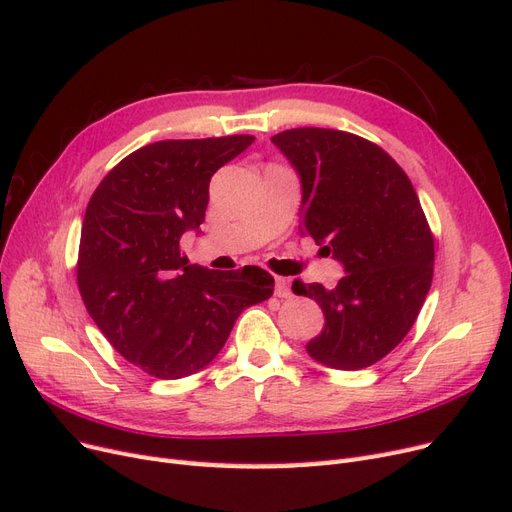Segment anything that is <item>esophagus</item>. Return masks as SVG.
I'll return each mask as SVG.
<instances>
[{
    "label": "esophagus",
    "instance_id": "esophagus-1",
    "mask_svg": "<svg viewBox=\"0 0 512 512\" xmlns=\"http://www.w3.org/2000/svg\"><path fill=\"white\" fill-rule=\"evenodd\" d=\"M275 297L280 299H290L292 297V290L286 277H275Z\"/></svg>",
    "mask_w": 512,
    "mask_h": 512
}]
</instances>
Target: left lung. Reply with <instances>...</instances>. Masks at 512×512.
I'll list each match as a JSON object with an SVG mask.
<instances>
[{
    "label": "left lung",
    "mask_w": 512,
    "mask_h": 512,
    "mask_svg": "<svg viewBox=\"0 0 512 512\" xmlns=\"http://www.w3.org/2000/svg\"><path fill=\"white\" fill-rule=\"evenodd\" d=\"M301 179V235L344 267L333 290L294 280L324 329L305 350L344 371L378 363L408 335L433 277V237L408 175L378 145L342 130L275 134Z\"/></svg>",
    "instance_id": "obj_1"
}]
</instances>
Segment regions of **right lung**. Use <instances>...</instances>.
Returning <instances> with one entry per match:
<instances>
[{
	"label": "right lung",
	"instance_id": "1",
	"mask_svg": "<svg viewBox=\"0 0 512 512\" xmlns=\"http://www.w3.org/2000/svg\"><path fill=\"white\" fill-rule=\"evenodd\" d=\"M254 136L158 141L123 158L91 196L76 280L87 312L132 365L162 380L205 369L245 307L267 301L260 267L211 271L181 256L205 222L209 181Z\"/></svg>",
	"mask_w": 512,
	"mask_h": 512
}]
</instances>
